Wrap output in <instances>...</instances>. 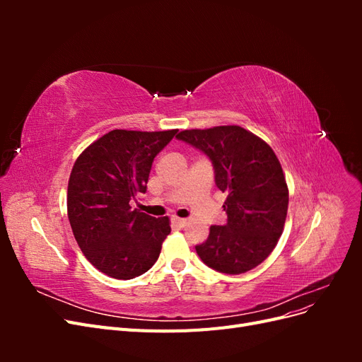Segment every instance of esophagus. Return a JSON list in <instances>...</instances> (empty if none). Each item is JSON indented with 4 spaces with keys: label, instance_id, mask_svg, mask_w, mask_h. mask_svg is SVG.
I'll return each mask as SVG.
<instances>
[{
    "label": "esophagus",
    "instance_id": "34e87169",
    "mask_svg": "<svg viewBox=\"0 0 362 362\" xmlns=\"http://www.w3.org/2000/svg\"><path fill=\"white\" fill-rule=\"evenodd\" d=\"M172 222H173L175 225H178L180 228H184L185 225H187V218H181V217L173 216V217H172Z\"/></svg>",
    "mask_w": 362,
    "mask_h": 362
}]
</instances>
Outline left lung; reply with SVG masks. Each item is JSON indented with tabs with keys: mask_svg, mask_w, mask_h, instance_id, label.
<instances>
[{
	"mask_svg": "<svg viewBox=\"0 0 362 362\" xmlns=\"http://www.w3.org/2000/svg\"><path fill=\"white\" fill-rule=\"evenodd\" d=\"M211 160L218 190L225 192V225H213L196 246L208 267L240 275L275 249L288 210V187L273 149L238 125L184 129L177 136Z\"/></svg>",
	"mask_w": 362,
	"mask_h": 362,
	"instance_id": "left-lung-1",
	"label": "left lung"
}]
</instances>
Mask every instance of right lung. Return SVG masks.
I'll return each mask as SVG.
<instances>
[{
    "label": "right lung",
    "instance_id": "add662e5",
    "mask_svg": "<svg viewBox=\"0 0 362 362\" xmlns=\"http://www.w3.org/2000/svg\"><path fill=\"white\" fill-rule=\"evenodd\" d=\"M178 129H113L76 158L68 184V217L84 257L107 276L133 279L158 259L169 217L131 208L146 193L152 161Z\"/></svg>",
    "mask_w": 362,
    "mask_h": 362
}]
</instances>
